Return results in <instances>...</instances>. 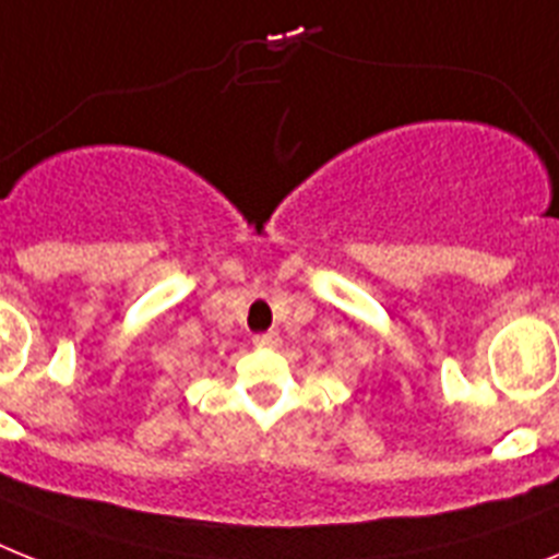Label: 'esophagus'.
I'll list each match as a JSON object with an SVG mask.
<instances>
[{"mask_svg":"<svg viewBox=\"0 0 559 559\" xmlns=\"http://www.w3.org/2000/svg\"><path fill=\"white\" fill-rule=\"evenodd\" d=\"M280 343H283V340H280L276 331H265V334L253 336V345H257V348H276Z\"/></svg>","mask_w":559,"mask_h":559,"instance_id":"obj_1","label":"esophagus"}]
</instances>
